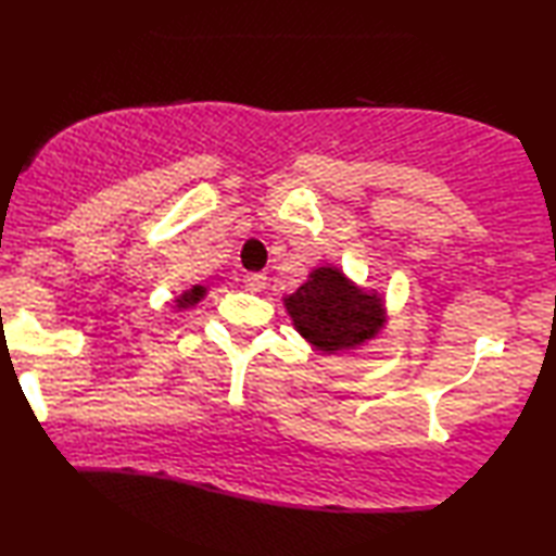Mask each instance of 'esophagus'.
I'll use <instances>...</instances> for the list:
<instances>
[{
	"label": "esophagus",
	"instance_id": "1",
	"mask_svg": "<svg viewBox=\"0 0 556 556\" xmlns=\"http://www.w3.org/2000/svg\"><path fill=\"white\" fill-rule=\"evenodd\" d=\"M243 283H247V288L249 290H263L268 286V276L266 273H247V276H243Z\"/></svg>",
	"mask_w": 556,
	"mask_h": 556
}]
</instances>
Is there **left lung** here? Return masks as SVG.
Here are the masks:
<instances>
[{"label":"left lung","mask_w":556,"mask_h":556,"mask_svg":"<svg viewBox=\"0 0 556 556\" xmlns=\"http://www.w3.org/2000/svg\"><path fill=\"white\" fill-rule=\"evenodd\" d=\"M293 327L315 352L362 349L386 327V300L356 286L337 266H317L295 293L283 298Z\"/></svg>","instance_id":"obj_1"}]
</instances>
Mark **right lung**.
I'll list each match as a JSON object with an SVG mask.
<instances>
[{
	"mask_svg": "<svg viewBox=\"0 0 556 556\" xmlns=\"http://www.w3.org/2000/svg\"><path fill=\"white\" fill-rule=\"evenodd\" d=\"M204 295H207V288H204V286H192L190 290H182V293L175 298V305H178V309H188V307L198 305Z\"/></svg>",
	"mask_w": 556,
	"mask_h": 556,
	"instance_id": "add662e5",
	"label": "right lung"
}]
</instances>
